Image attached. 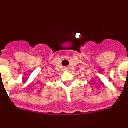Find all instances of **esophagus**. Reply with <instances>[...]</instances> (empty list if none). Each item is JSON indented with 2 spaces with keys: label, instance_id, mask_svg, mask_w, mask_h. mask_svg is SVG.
Instances as JSON below:
<instances>
[{
  "label": "esophagus",
  "instance_id": "34e87169",
  "mask_svg": "<svg viewBox=\"0 0 128 128\" xmlns=\"http://www.w3.org/2000/svg\"><path fill=\"white\" fill-rule=\"evenodd\" d=\"M64 69V70H68V67H65Z\"/></svg>",
  "mask_w": 128,
  "mask_h": 128
}]
</instances>
